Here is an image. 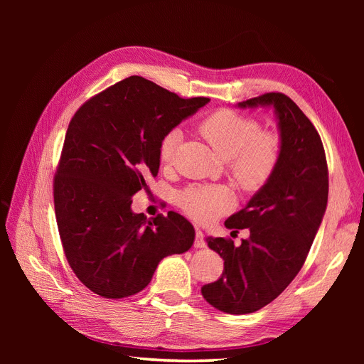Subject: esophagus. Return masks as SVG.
I'll return each mask as SVG.
<instances>
[{
  "label": "esophagus",
  "mask_w": 364,
  "mask_h": 364,
  "mask_svg": "<svg viewBox=\"0 0 364 364\" xmlns=\"http://www.w3.org/2000/svg\"><path fill=\"white\" fill-rule=\"evenodd\" d=\"M203 233L200 232V228H196V239H195V247L196 250H203V247L206 246V242L203 239Z\"/></svg>",
  "instance_id": "1"
}]
</instances>
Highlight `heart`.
Segmentation results:
<instances>
[{
    "mask_svg": "<svg viewBox=\"0 0 364 364\" xmlns=\"http://www.w3.org/2000/svg\"><path fill=\"white\" fill-rule=\"evenodd\" d=\"M199 131L221 159L232 161L233 176L243 188L257 190L269 181L280 153L276 134L261 132L257 121L232 110L215 112L200 124ZM180 139L178 129L162 139L159 156L164 164L174 159ZM178 203L196 221L209 223L230 209L233 196L224 187L192 186L180 193Z\"/></svg>",
    "mask_w": 364,
    "mask_h": 364,
    "instance_id": "heart-1",
    "label": "heart"
}]
</instances>
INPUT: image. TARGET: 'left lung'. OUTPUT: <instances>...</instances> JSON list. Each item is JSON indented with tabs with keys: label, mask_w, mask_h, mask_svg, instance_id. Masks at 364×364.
<instances>
[{
	"label": "left lung",
	"mask_w": 364,
	"mask_h": 364,
	"mask_svg": "<svg viewBox=\"0 0 364 364\" xmlns=\"http://www.w3.org/2000/svg\"><path fill=\"white\" fill-rule=\"evenodd\" d=\"M237 107L274 110L280 153L269 181L224 223L227 228H250V237L240 246L230 239L206 237L224 259V272L217 282L202 286V295L227 314L258 311L288 288L309 255L329 193L318 132L288 95L267 92Z\"/></svg>",
	"instance_id": "8db88e82"
}]
</instances>
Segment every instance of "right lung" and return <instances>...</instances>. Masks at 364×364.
<instances>
[{"mask_svg": "<svg viewBox=\"0 0 364 364\" xmlns=\"http://www.w3.org/2000/svg\"><path fill=\"white\" fill-rule=\"evenodd\" d=\"M208 102L129 76L75 113L55 172L54 209L68 262L94 294H137L165 257L192 247L195 228L183 215L147 220L131 203L158 176L162 139Z\"/></svg>", "mask_w": 364, "mask_h": 364, "instance_id": "obj_1", "label": "right lung"}]
</instances>
